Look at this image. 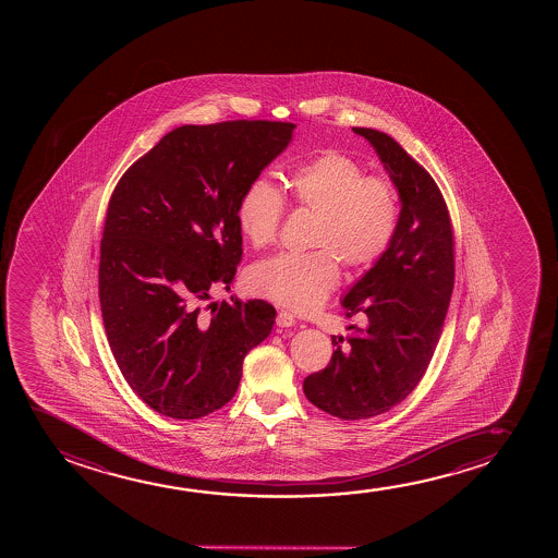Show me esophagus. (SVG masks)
Segmentation results:
<instances>
[{
    "label": "esophagus",
    "mask_w": 558,
    "mask_h": 558,
    "mask_svg": "<svg viewBox=\"0 0 558 558\" xmlns=\"http://www.w3.org/2000/svg\"><path fill=\"white\" fill-rule=\"evenodd\" d=\"M276 326H278V328H293V326H295V318H293V314L280 311L278 316H276Z\"/></svg>",
    "instance_id": "esophagus-1"
}]
</instances>
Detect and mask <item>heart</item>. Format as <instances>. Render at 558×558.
I'll use <instances>...</instances> for the list:
<instances>
[{
  "instance_id": "obj_1",
  "label": "heart",
  "mask_w": 558,
  "mask_h": 558,
  "mask_svg": "<svg viewBox=\"0 0 558 558\" xmlns=\"http://www.w3.org/2000/svg\"><path fill=\"white\" fill-rule=\"evenodd\" d=\"M283 184L299 207L318 214L316 252L278 253L250 272V288L278 305L308 313L339 283L337 256L351 270H366L397 236L400 196L389 177L366 175L349 154L322 150L288 169ZM286 202L265 177L245 184L236 204L238 229L253 247H267L280 230Z\"/></svg>"
}]
</instances>
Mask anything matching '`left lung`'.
I'll use <instances>...</instances> for the list:
<instances>
[{
	"label": "left lung",
	"instance_id": "obj_1",
	"mask_svg": "<svg viewBox=\"0 0 558 558\" xmlns=\"http://www.w3.org/2000/svg\"><path fill=\"white\" fill-rule=\"evenodd\" d=\"M366 138L400 196L397 236L347 291L344 316H366L351 336H331L328 366L303 381L305 397L339 420L375 417L400 404L427 372L453 291V232L435 179L387 133Z\"/></svg>",
	"mask_w": 558,
	"mask_h": 558
}]
</instances>
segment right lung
I'll return each mask as SVG.
<instances>
[{
  "label": "right lung",
  "instance_id": "right-lung-1",
  "mask_svg": "<svg viewBox=\"0 0 558 558\" xmlns=\"http://www.w3.org/2000/svg\"><path fill=\"white\" fill-rule=\"evenodd\" d=\"M293 130L267 120L181 125L116 184L100 240V311L120 372L154 412L198 420L222 408L245 354L275 326L263 299L204 303L215 288L230 290L242 260L240 194Z\"/></svg>",
  "mask_w": 558,
  "mask_h": 558
}]
</instances>
